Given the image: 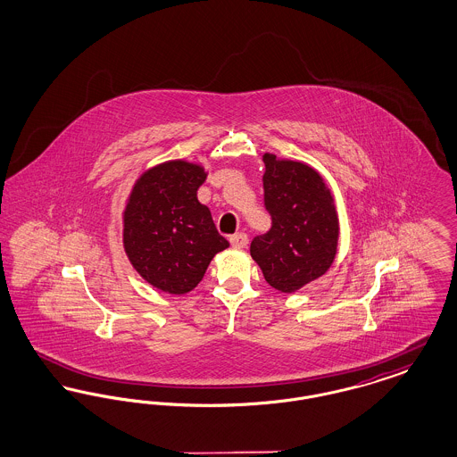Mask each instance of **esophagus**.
<instances>
[{
    "label": "esophagus",
    "instance_id": "34e87169",
    "mask_svg": "<svg viewBox=\"0 0 457 457\" xmlns=\"http://www.w3.org/2000/svg\"><path fill=\"white\" fill-rule=\"evenodd\" d=\"M229 243L235 248H245L248 245V237L245 233H237V235L229 237Z\"/></svg>",
    "mask_w": 457,
    "mask_h": 457
}]
</instances>
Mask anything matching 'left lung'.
I'll list each match as a JSON object with an SVG mask.
<instances>
[{
    "label": "left lung",
    "instance_id": "8db88e82",
    "mask_svg": "<svg viewBox=\"0 0 457 457\" xmlns=\"http://www.w3.org/2000/svg\"><path fill=\"white\" fill-rule=\"evenodd\" d=\"M263 204L272 228L252 239L265 281L293 293L324 276L337 252L339 222L326 181L298 161L263 155Z\"/></svg>",
    "mask_w": 457,
    "mask_h": 457
}]
</instances>
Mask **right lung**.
Instances as JSON below:
<instances>
[{"label":"right lung","instance_id":"add662e5","mask_svg":"<svg viewBox=\"0 0 457 457\" xmlns=\"http://www.w3.org/2000/svg\"><path fill=\"white\" fill-rule=\"evenodd\" d=\"M202 166L170 161L142 174L123 214V245L135 270L154 287L185 295L202 281L214 255L229 246L211 211L196 198Z\"/></svg>","mask_w":457,"mask_h":457}]
</instances>
